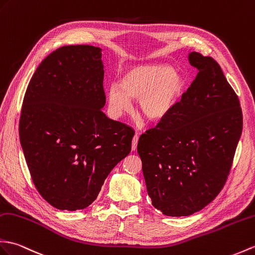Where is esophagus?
Wrapping results in <instances>:
<instances>
[{"instance_id":"1","label":"esophagus","mask_w":255,"mask_h":255,"mask_svg":"<svg viewBox=\"0 0 255 255\" xmlns=\"http://www.w3.org/2000/svg\"><path fill=\"white\" fill-rule=\"evenodd\" d=\"M138 140H139V137H138L137 134H135L134 137H133V139H132V145H131V150H132V151H135V150H137Z\"/></svg>"}]
</instances>
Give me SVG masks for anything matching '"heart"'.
<instances>
[{"instance_id": "b5f03b06", "label": "heart", "mask_w": 255, "mask_h": 255, "mask_svg": "<svg viewBox=\"0 0 255 255\" xmlns=\"http://www.w3.org/2000/svg\"><path fill=\"white\" fill-rule=\"evenodd\" d=\"M186 87L180 73L164 64H144L130 67L123 74L121 85L106 89L111 113L115 117L131 110V100H139L142 115L151 122H162L176 108Z\"/></svg>"}]
</instances>
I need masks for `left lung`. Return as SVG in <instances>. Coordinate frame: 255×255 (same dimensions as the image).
<instances>
[{
  "instance_id": "1",
  "label": "left lung",
  "mask_w": 255,
  "mask_h": 255,
  "mask_svg": "<svg viewBox=\"0 0 255 255\" xmlns=\"http://www.w3.org/2000/svg\"><path fill=\"white\" fill-rule=\"evenodd\" d=\"M188 58L197 77L137 147L152 205L166 216L191 215L216 198L242 132L239 99L220 65L197 52Z\"/></svg>"
}]
</instances>
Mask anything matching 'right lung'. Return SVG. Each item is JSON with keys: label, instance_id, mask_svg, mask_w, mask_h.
Masks as SVG:
<instances>
[{"label": "right lung", "instance_id": "obj_1", "mask_svg": "<svg viewBox=\"0 0 255 255\" xmlns=\"http://www.w3.org/2000/svg\"><path fill=\"white\" fill-rule=\"evenodd\" d=\"M102 50L65 45L41 62L23 98L19 140L32 181L58 210L88 208L131 151L133 130L106 116Z\"/></svg>", "mask_w": 255, "mask_h": 255}]
</instances>
